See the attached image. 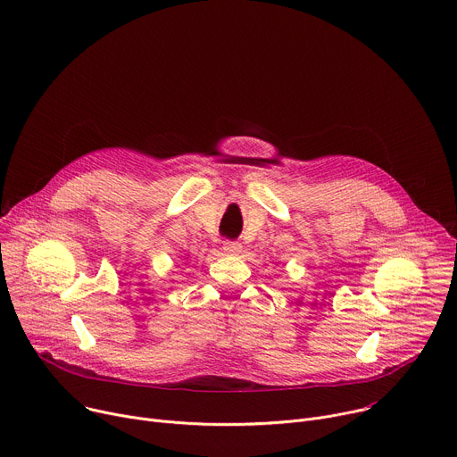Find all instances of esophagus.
<instances>
[{
  "instance_id": "34e87169",
  "label": "esophagus",
  "mask_w": 457,
  "mask_h": 457,
  "mask_svg": "<svg viewBox=\"0 0 457 457\" xmlns=\"http://www.w3.org/2000/svg\"><path fill=\"white\" fill-rule=\"evenodd\" d=\"M222 249L226 251V253H229V254H238L240 251H242V244H238V242H224V245H222Z\"/></svg>"
}]
</instances>
